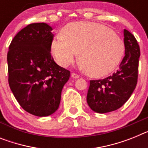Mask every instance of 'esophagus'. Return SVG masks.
Segmentation results:
<instances>
[{
	"label": "esophagus",
	"instance_id": "esophagus-1",
	"mask_svg": "<svg viewBox=\"0 0 148 148\" xmlns=\"http://www.w3.org/2000/svg\"><path fill=\"white\" fill-rule=\"evenodd\" d=\"M71 76H72V78H73V79H78V78H79V75L75 73H72Z\"/></svg>",
	"mask_w": 148,
	"mask_h": 148
}]
</instances>
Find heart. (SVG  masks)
I'll return each instance as SVG.
<instances>
[{
    "label": "heart",
    "mask_w": 148,
    "mask_h": 148,
    "mask_svg": "<svg viewBox=\"0 0 148 148\" xmlns=\"http://www.w3.org/2000/svg\"><path fill=\"white\" fill-rule=\"evenodd\" d=\"M125 47L112 30L101 24L77 21L55 36L51 53L58 64L67 67L79 53L81 66L90 75L103 77L118 66L124 55Z\"/></svg>",
    "instance_id": "b5f03b06"
}]
</instances>
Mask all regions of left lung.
<instances>
[{
	"label": "left lung",
	"mask_w": 148,
	"mask_h": 148,
	"mask_svg": "<svg viewBox=\"0 0 148 148\" xmlns=\"http://www.w3.org/2000/svg\"><path fill=\"white\" fill-rule=\"evenodd\" d=\"M125 56L119 69L106 79L90 81L87 102L92 110L107 113L121 108L129 99L138 82L140 48L134 35L124 29Z\"/></svg>",
	"instance_id": "left-lung-1"
}]
</instances>
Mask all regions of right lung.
Here are the masks:
<instances>
[{"instance_id": "right-lung-1", "label": "right lung", "mask_w": 148, "mask_h": 148, "mask_svg": "<svg viewBox=\"0 0 148 148\" xmlns=\"http://www.w3.org/2000/svg\"><path fill=\"white\" fill-rule=\"evenodd\" d=\"M51 31L45 23L30 24L15 36L7 53L10 88L21 108L38 117L56 112L70 76L50 53Z\"/></svg>"}]
</instances>
